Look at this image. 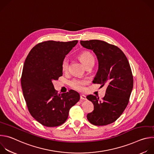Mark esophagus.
<instances>
[{"label":"esophagus","instance_id":"obj_1","mask_svg":"<svg viewBox=\"0 0 154 154\" xmlns=\"http://www.w3.org/2000/svg\"><path fill=\"white\" fill-rule=\"evenodd\" d=\"M80 99L82 100H86V97L85 95H80Z\"/></svg>","mask_w":154,"mask_h":154}]
</instances>
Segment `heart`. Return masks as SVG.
<instances>
[{
    "label": "heart",
    "mask_w": 154,
    "mask_h": 154,
    "mask_svg": "<svg viewBox=\"0 0 154 154\" xmlns=\"http://www.w3.org/2000/svg\"><path fill=\"white\" fill-rule=\"evenodd\" d=\"M79 58L83 63V64L85 66L88 65L92 63H94V57L93 55L88 51H84L82 52L79 55ZM69 66V60L68 58H64L62 61L61 67L63 71H67ZM86 84V81L83 79H74L70 82V85L72 88L77 90V91H83L85 89V86Z\"/></svg>",
    "instance_id": "obj_1"
}]
</instances>
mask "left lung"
Wrapping results in <instances>:
<instances>
[{
	"label": "left lung",
	"mask_w": 154,
	"mask_h": 154,
	"mask_svg": "<svg viewBox=\"0 0 154 154\" xmlns=\"http://www.w3.org/2000/svg\"><path fill=\"white\" fill-rule=\"evenodd\" d=\"M80 44L93 51L98 60L99 68L93 83L107 86L102 100L93 95L86 97L94 105V110L87 115V119L95 125L112 124L122 114L133 89L134 79L128 61L119 48L105 41H80Z\"/></svg>",
	"instance_id": "obj_1"
}]
</instances>
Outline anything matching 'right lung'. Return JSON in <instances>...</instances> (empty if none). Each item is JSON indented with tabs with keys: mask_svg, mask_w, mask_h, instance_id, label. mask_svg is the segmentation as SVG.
<instances>
[{
	"mask_svg": "<svg viewBox=\"0 0 154 154\" xmlns=\"http://www.w3.org/2000/svg\"><path fill=\"white\" fill-rule=\"evenodd\" d=\"M69 42L45 41L27 55L21 77V86L29 111L38 122L57 127L67 120L70 108L79 100L73 90L58 94L52 83L63 75V60L77 45Z\"/></svg>",
	"mask_w": 154,
	"mask_h": 154,
	"instance_id": "add662e5",
	"label": "right lung"
}]
</instances>
